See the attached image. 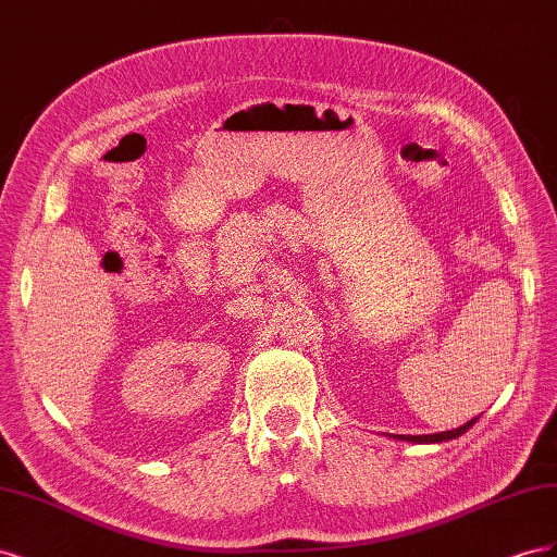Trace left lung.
Here are the masks:
<instances>
[{"label":"left lung","mask_w":557,"mask_h":557,"mask_svg":"<svg viewBox=\"0 0 557 557\" xmlns=\"http://www.w3.org/2000/svg\"><path fill=\"white\" fill-rule=\"evenodd\" d=\"M474 423H476V418L469 420V423H465V425L458 428V430H448V432H440V434H420V436H416V434H397L395 440L413 442V444H442V442H448V440H455V436L465 434Z\"/></svg>","instance_id":"1"}]
</instances>
